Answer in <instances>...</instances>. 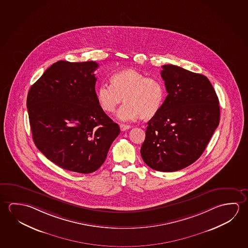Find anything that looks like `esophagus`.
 Masks as SVG:
<instances>
[{
    "label": "esophagus",
    "instance_id": "esophagus-1",
    "mask_svg": "<svg viewBox=\"0 0 248 248\" xmlns=\"http://www.w3.org/2000/svg\"><path fill=\"white\" fill-rule=\"evenodd\" d=\"M130 127H131V126L128 125V124H120V129H121L122 131H124V130H129V129H130Z\"/></svg>",
    "mask_w": 248,
    "mask_h": 248
}]
</instances>
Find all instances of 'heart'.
Returning a JSON list of instances; mask_svg holds the SVG:
<instances>
[{"instance_id": "1", "label": "heart", "mask_w": 248, "mask_h": 248, "mask_svg": "<svg viewBox=\"0 0 248 248\" xmlns=\"http://www.w3.org/2000/svg\"><path fill=\"white\" fill-rule=\"evenodd\" d=\"M110 85L101 84L96 90V97L102 110L111 113L123 100L125 104L118 110L121 120L141 117L153 118L161 110L165 99V89L161 82L145 77L134 68H126L113 73Z\"/></svg>"}]
</instances>
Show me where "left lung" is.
<instances>
[{
	"instance_id": "1",
	"label": "left lung",
	"mask_w": 248,
	"mask_h": 248,
	"mask_svg": "<svg viewBox=\"0 0 248 248\" xmlns=\"http://www.w3.org/2000/svg\"><path fill=\"white\" fill-rule=\"evenodd\" d=\"M167 96L148 122L141 148L155 170L174 172L195 163L219 125V99L206 76L174 65L162 66Z\"/></svg>"
}]
</instances>
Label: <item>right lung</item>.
Here are the masks:
<instances>
[{
    "label": "right lung",
    "instance_id": "obj_1",
    "mask_svg": "<svg viewBox=\"0 0 248 248\" xmlns=\"http://www.w3.org/2000/svg\"><path fill=\"white\" fill-rule=\"evenodd\" d=\"M94 61H60L46 70L27 98L33 142L51 162L89 174L106 161L120 133L98 105Z\"/></svg>",
    "mask_w": 248,
    "mask_h": 248
}]
</instances>
